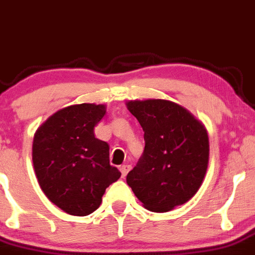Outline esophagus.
<instances>
[{
  "label": "esophagus",
  "mask_w": 255,
  "mask_h": 255,
  "mask_svg": "<svg viewBox=\"0 0 255 255\" xmlns=\"http://www.w3.org/2000/svg\"><path fill=\"white\" fill-rule=\"evenodd\" d=\"M130 165H122L120 167V171H121V173H122V177L123 178H126V176H127V173L129 172V170H130Z\"/></svg>",
  "instance_id": "obj_1"
}]
</instances>
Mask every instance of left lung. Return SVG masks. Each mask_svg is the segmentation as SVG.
I'll return each instance as SVG.
<instances>
[{"mask_svg": "<svg viewBox=\"0 0 255 255\" xmlns=\"http://www.w3.org/2000/svg\"><path fill=\"white\" fill-rule=\"evenodd\" d=\"M144 132V151L127 184L146 209L166 213L200 189L209 162L205 127L184 107L163 99L130 101Z\"/></svg>", "mask_w": 255, "mask_h": 255, "instance_id": "1", "label": "left lung"}]
</instances>
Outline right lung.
<instances>
[{
    "instance_id": "add662e5",
    "label": "right lung",
    "mask_w": 255,
    "mask_h": 255,
    "mask_svg": "<svg viewBox=\"0 0 255 255\" xmlns=\"http://www.w3.org/2000/svg\"><path fill=\"white\" fill-rule=\"evenodd\" d=\"M106 106L83 103L60 109L37 128L32 162L47 199L70 215L85 216L121 172L109 163V146L95 138L94 127Z\"/></svg>"
}]
</instances>
